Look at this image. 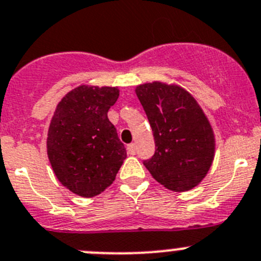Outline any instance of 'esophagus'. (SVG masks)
Segmentation results:
<instances>
[{
  "instance_id": "esophagus-1",
  "label": "esophagus",
  "mask_w": 261,
  "mask_h": 261,
  "mask_svg": "<svg viewBox=\"0 0 261 261\" xmlns=\"http://www.w3.org/2000/svg\"><path fill=\"white\" fill-rule=\"evenodd\" d=\"M127 151L129 154H136V144L130 143L127 146Z\"/></svg>"
}]
</instances>
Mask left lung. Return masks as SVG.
<instances>
[{
  "label": "left lung",
  "mask_w": 261,
  "mask_h": 261,
  "mask_svg": "<svg viewBox=\"0 0 261 261\" xmlns=\"http://www.w3.org/2000/svg\"><path fill=\"white\" fill-rule=\"evenodd\" d=\"M136 92L156 144L153 156L143 165L172 192L193 189L207 175L215 156V136L204 113L179 86L152 82Z\"/></svg>",
  "instance_id": "8db88e82"
}]
</instances>
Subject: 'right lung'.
Returning a JSON list of instances; mask_svg holds the SVG:
<instances>
[{
	"instance_id": "1",
	"label": "right lung",
	"mask_w": 261,
	"mask_h": 261,
	"mask_svg": "<svg viewBox=\"0 0 261 261\" xmlns=\"http://www.w3.org/2000/svg\"><path fill=\"white\" fill-rule=\"evenodd\" d=\"M119 96L117 87L80 86L57 107L48 130V157L63 187L95 197L115 180L127 157L124 144L108 119Z\"/></svg>"
}]
</instances>
